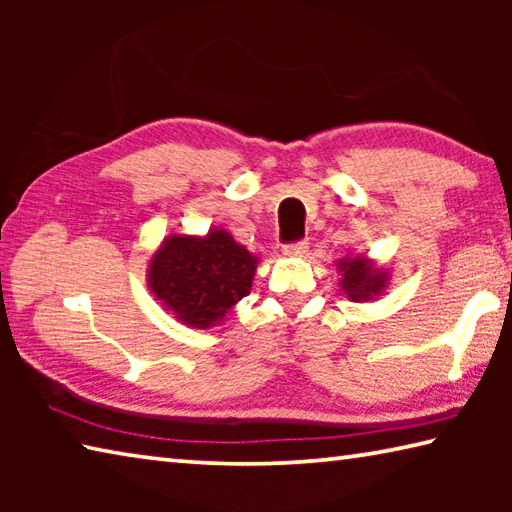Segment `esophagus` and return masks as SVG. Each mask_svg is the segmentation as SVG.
<instances>
[{
    "label": "esophagus",
    "instance_id": "esophagus-1",
    "mask_svg": "<svg viewBox=\"0 0 512 512\" xmlns=\"http://www.w3.org/2000/svg\"><path fill=\"white\" fill-rule=\"evenodd\" d=\"M282 253L287 257H300V255L307 253V244H305V241H298V244H287L282 248Z\"/></svg>",
    "mask_w": 512,
    "mask_h": 512
}]
</instances>
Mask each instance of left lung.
Instances as JSON below:
<instances>
[{
  "instance_id": "obj_1",
  "label": "left lung",
  "mask_w": 512,
  "mask_h": 512,
  "mask_svg": "<svg viewBox=\"0 0 512 512\" xmlns=\"http://www.w3.org/2000/svg\"><path fill=\"white\" fill-rule=\"evenodd\" d=\"M339 268V287L352 302H372L391 284V273L368 255H345L336 262Z\"/></svg>"
}]
</instances>
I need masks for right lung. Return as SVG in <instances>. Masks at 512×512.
Here are the masks:
<instances>
[{
	"instance_id": "add662e5",
	"label": "right lung",
	"mask_w": 512,
	"mask_h": 512,
	"mask_svg": "<svg viewBox=\"0 0 512 512\" xmlns=\"http://www.w3.org/2000/svg\"><path fill=\"white\" fill-rule=\"evenodd\" d=\"M257 264V255L212 225L205 235L164 237L146 266V284L180 325L210 329L248 296Z\"/></svg>"
}]
</instances>
